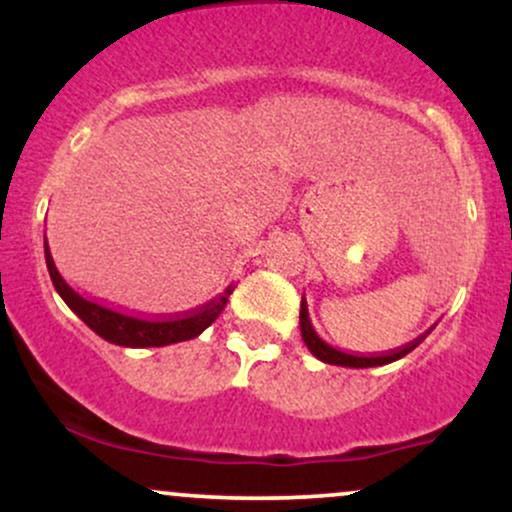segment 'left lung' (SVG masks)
Wrapping results in <instances>:
<instances>
[{"instance_id":"left-lung-1","label":"left lung","mask_w":512,"mask_h":512,"mask_svg":"<svg viewBox=\"0 0 512 512\" xmlns=\"http://www.w3.org/2000/svg\"><path fill=\"white\" fill-rule=\"evenodd\" d=\"M301 337L305 346H308V351L313 354L315 358H320L322 363H330V366H344V368H375V366H385V363H392L397 361V358L407 356L411 349H414L416 344L414 342L411 346H404V349L395 351V354H387V356H354V354H346V351H339L334 349L325 342V339L320 337V334L315 332L313 322H310L308 317V308H305V298L301 303Z\"/></svg>"}]
</instances>
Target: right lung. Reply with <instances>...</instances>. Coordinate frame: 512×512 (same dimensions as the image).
I'll list each match as a JSON object with an SVG mask.
<instances>
[{"mask_svg": "<svg viewBox=\"0 0 512 512\" xmlns=\"http://www.w3.org/2000/svg\"><path fill=\"white\" fill-rule=\"evenodd\" d=\"M45 262H48L52 286L60 293L62 301L67 303L69 308H72L74 313L98 334V337H103L105 342L110 344L129 346V349L168 346L199 337V334L207 330L211 322L221 315V310L226 308L228 303V296L233 293L231 286H228L219 298H211L209 303H204L202 308L195 310V313L178 317V320H146V317H132L125 313H117L113 308H105L101 303L86 301L84 296H79V293L62 279L55 262H52L50 252H45Z\"/></svg>", "mask_w": 512, "mask_h": 512, "instance_id": "right-lung-1", "label": "right lung"}]
</instances>
